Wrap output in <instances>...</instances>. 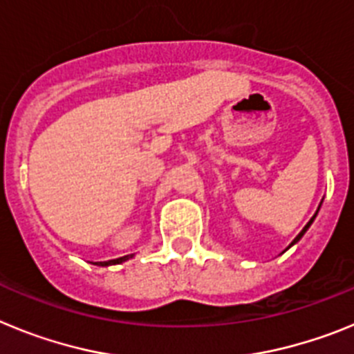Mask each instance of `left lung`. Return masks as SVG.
Segmentation results:
<instances>
[{
	"mask_svg": "<svg viewBox=\"0 0 354 354\" xmlns=\"http://www.w3.org/2000/svg\"><path fill=\"white\" fill-rule=\"evenodd\" d=\"M319 207H321V205H319ZM317 211H319V209H317ZM315 216H317V212H315V214H314V216H312V220H310V221H308V223H306V225H305V228H303L301 232H299V234H298V236L294 237V241H292V243H290V245H289V248H290V246H292V245H296V243H298V241H299V239H301V237H303V234H305V232H306V230H308V227H310V225H312V223H314V220H315Z\"/></svg>",
	"mask_w": 354,
	"mask_h": 354,
	"instance_id": "obj_1",
	"label": "left lung"
}]
</instances>
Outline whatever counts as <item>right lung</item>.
<instances>
[{
  "label": "right lung",
  "instance_id": "right-lung-1",
  "mask_svg": "<svg viewBox=\"0 0 354 354\" xmlns=\"http://www.w3.org/2000/svg\"><path fill=\"white\" fill-rule=\"evenodd\" d=\"M133 255H126V257H120V259H113V261H108V262H97V266H111V264H120V262H126L127 259H131Z\"/></svg>",
  "mask_w": 354,
  "mask_h": 354
}]
</instances>
